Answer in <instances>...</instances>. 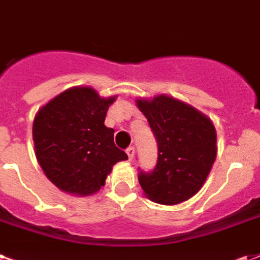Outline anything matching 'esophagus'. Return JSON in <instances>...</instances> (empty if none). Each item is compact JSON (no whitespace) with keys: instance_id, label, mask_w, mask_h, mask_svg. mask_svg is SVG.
<instances>
[{"instance_id":"1","label":"esophagus","mask_w":260,"mask_h":260,"mask_svg":"<svg viewBox=\"0 0 260 260\" xmlns=\"http://www.w3.org/2000/svg\"><path fill=\"white\" fill-rule=\"evenodd\" d=\"M126 152H127V155H128V159L132 161V159L134 158V154H136V148H134V147H128V148L126 150Z\"/></svg>"}]
</instances>
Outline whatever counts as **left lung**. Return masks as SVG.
Instances as JSON below:
<instances>
[{"instance_id": "8db88e82", "label": "left lung", "mask_w": 260, "mask_h": 260, "mask_svg": "<svg viewBox=\"0 0 260 260\" xmlns=\"http://www.w3.org/2000/svg\"><path fill=\"white\" fill-rule=\"evenodd\" d=\"M137 105L158 144L154 169L139 168L140 186L156 203H182L199 192L214 164V126L194 108L165 95Z\"/></svg>"}]
</instances>
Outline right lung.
<instances>
[{
    "instance_id": "add662e5",
    "label": "right lung",
    "mask_w": 260,
    "mask_h": 260,
    "mask_svg": "<svg viewBox=\"0 0 260 260\" xmlns=\"http://www.w3.org/2000/svg\"><path fill=\"white\" fill-rule=\"evenodd\" d=\"M115 98L92 88H73L39 110L33 121L35 152L46 176L64 192L91 194L105 185L112 167L127 159L105 126Z\"/></svg>"
}]
</instances>
